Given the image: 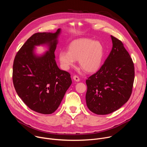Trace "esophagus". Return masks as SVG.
I'll use <instances>...</instances> for the list:
<instances>
[{
    "label": "esophagus",
    "mask_w": 147,
    "mask_h": 147,
    "mask_svg": "<svg viewBox=\"0 0 147 147\" xmlns=\"http://www.w3.org/2000/svg\"><path fill=\"white\" fill-rule=\"evenodd\" d=\"M73 79H74V80H75L76 81H77V82H78L80 81V78L77 75H74L73 76Z\"/></svg>",
    "instance_id": "obj_1"
}]
</instances>
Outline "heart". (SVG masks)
Here are the masks:
<instances>
[{
	"mask_svg": "<svg viewBox=\"0 0 147 147\" xmlns=\"http://www.w3.org/2000/svg\"><path fill=\"white\" fill-rule=\"evenodd\" d=\"M68 49V51H61L59 55L60 65L64 69L73 66L75 60H78L80 67L86 72H94L99 68L104 55V48L100 42L78 39L71 42Z\"/></svg>",
	"mask_w": 147,
	"mask_h": 147,
	"instance_id": "heart-1",
	"label": "heart"
}]
</instances>
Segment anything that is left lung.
Masks as SVG:
<instances>
[{
    "label": "left lung",
    "mask_w": 147,
    "mask_h": 147,
    "mask_svg": "<svg viewBox=\"0 0 147 147\" xmlns=\"http://www.w3.org/2000/svg\"><path fill=\"white\" fill-rule=\"evenodd\" d=\"M113 47L100 69L86 80L88 108L97 115L111 113L126 103L133 90L134 67L122 42L111 35Z\"/></svg>",
    "instance_id": "1"
}]
</instances>
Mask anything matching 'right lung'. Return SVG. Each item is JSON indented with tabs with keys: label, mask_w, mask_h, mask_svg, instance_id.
Returning <instances> with one entry per match:
<instances>
[{
	"label": "right lung",
	"mask_w": 147,
	"mask_h": 147,
	"mask_svg": "<svg viewBox=\"0 0 147 147\" xmlns=\"http://www.w3.org/2000/svg\"><path fill=\"white\" fill-rule=\"evenodd\" d=\"M60 29L55 33L33 34L17 52L13 66V82L19 97L31 110L45 115L59 107L72 81L69 73L60 70L55 51ZM47 44L49 50L40 57L33 52L35 46Z\"/></svg>",
	"instance_id": "right-lung-1"
}]
</instances>
